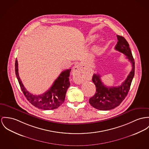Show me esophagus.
<instances>
[{
	"label": "esophagus",
	"instance_id": "1",
	"mask_svg": "<svg viewBox=\"0 0 149 149\" xmlns=\"http://www.w3.org/2000/svg\"><path fill=\"white\" fill-rule=\"evenodd\" d=\"M83 71L84 69L80 65H77L74 68L72 73L73 76V79L75 83H80L81 82V80L82 79Z\"/></svg>",
	"mask_w": 149,
	"mask_h": 149
}]
</instances>
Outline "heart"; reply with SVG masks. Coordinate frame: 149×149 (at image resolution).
Instances as JSON below:
<instances>
[{
    "label": "heart",
    "instance_id": "obj_1",
    "mask_svg": "<svg viewBox=\"0 0 149 149\" xmlns=\"http://www.w3.org/2000/svg\"><path fill=\"white\" fill-rule=\"evenodd\" d=\"M94 39V37H93V36H90V37H89L88 38V41H92Z\"/></svg>",
    "mask_w": 149,
    "mask_h": 149
}]
</instances>
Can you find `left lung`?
Returning <instances> with one entry per match:
<instances>
[{
  "label": "left lung",
  "instance_id": "left-lung-1",
  "mask_svg": "<svg viewBox=\"0 0 149 149\" xmlns=\"http://www.w3.org/2000/svg\"><path fill=\"white\" fill-rule=\"evenodd\" d=\"M117 37L118 41L115 49L126 56L132 64V69L125 81L118 87L105 86L101 80L100 75L93 74L92 80L96 86V92L90 99L89 103L97 109L108 111L118 106L125 98L134 75L135 62L129 45L123 36L117 35Z\"/></svg>",
  "mask_w": 149,
  "mask_h": 149
}]
</instances>
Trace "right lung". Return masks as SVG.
<instances>
[{
    "label": "right lung",
    "mask_w": 149,
    "mask_h": 149,
    "mask_svg": "<svg viewBox=\"0 0 149 149\" xmlns=\"http://www.w3.org/2000/svg\"><path fill=\"white\" fill-rule=\"evenodd\" d=\"M71 70L70 69L63 71L49 90L42 95H36L28 91L23 86L19 75L17 60L15 61V74L24 95L29 103L44 110L56 109L64 102L66 93L70 85L69 76Z\"/></svg>",
    "instance_id": "add662e5"
}]
</instances>
